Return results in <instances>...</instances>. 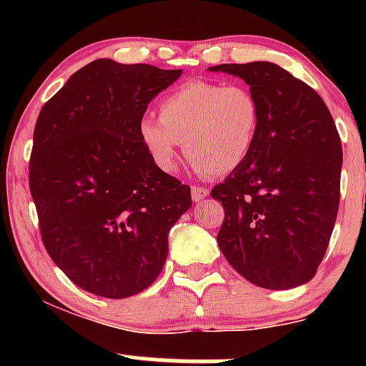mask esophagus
<instances>
[{
    "mask_svg": "<svg viewBox=\"0 0 366 366\" xmlns=\"http://www.w3.org/2000/svg\"><path fill=\"white\" fill-rule=\"evenodd\" d=\"M209 194V191L207 187H201V186H192L191 187V196H192V201H201L204 199Z\"/></svg>",
    "mask_w": 366,
    "mask_h": 366,
    "instance_id": "esophagus-1",
    "label": "esophagus"
}]
</instances>
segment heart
I'll use <instances>...</instances> for the list:
<instances>
[{
  "instance_id": "b5f03b06",
  "label": "heart",
  "mask_w": 366,
  "mask_h": 366,
  "mask_svg": "<svg viewBox=\"0 0 366 366\" xmlns=\"http://www.w3.org/2000/svg\"><path fill=\"white\" fill-rule=\"evenodd\" d=\"M159 119L144 117L139 137L154 165L174 172L177 151L186 149L199 172L230 174L253 151L259 129V103L241 84L191 81L159 102Z\"/></svg>"
}]
</instances>
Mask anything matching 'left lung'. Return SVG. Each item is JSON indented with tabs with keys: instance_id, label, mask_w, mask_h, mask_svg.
Returning <instances> with one entry per match:
<instances>
[{
	"instance_id": "8db88e82",
	"label": "left lung",
	"mask_w": 366,
	"mask_h": 366,
	"mask_svg": "<svg viewBox=\"0 0 366 366\" xmlns=\"http://www.w3.org/2000/svg\"><path fill=\"white\" fill-rule=\"evenodd\" d=\"M259 103L253 151L212 189L224 224L217 242L251 284L292 289L325 256L341 197L342 146L329 108L308 84L270 61L224 63Z\"/></svg>"
}]
</instances>
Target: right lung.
Segmentation results:
<instances>
[{
  "instance_id": "right-lung-1",
  "label": "right lung",
  "mask_w": 366,
  "mask_h": 366,
  "mask_svg": "<svg viewBox=\"0 0 366 366\" xmlns=\"http://www.w3.org/2000/svg\"><path fill=\"white\" fill-rule=\"evenodd\" d=\"M182 70L91 61L44 104L29 186L51 259L84 291L110 300L154 282L191 187L158 169L139 137L154 96Z\"/></svg>"
}]
</instances>
